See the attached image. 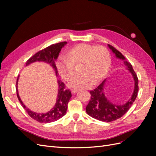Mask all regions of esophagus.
<instances>
[{
  "label": "esophagus",
  "instance_id": "34e87169",
  "mask_svg": "<svg viewBox=\"0 0 156 156\" xmlns=\"http://www.w3.org/2000/svg\"><path fill=\"white\" fill-rule=\"evenodd\" d=\"M77 91H78V90H76V89H73V90H72V92L73 94H76V93L77 92Z\"/></svg>",
  "mask_w": 156,
  "mask_h": 156
}]
</instances>
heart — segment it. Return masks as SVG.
Segmentation results:
<instances>
[{
	"mask_svg": "<svg viewBox=\"0 0 156 156\" xmlns=\"http://www.w3.org/2000/svg\"><path fill=\"white\" fill-rule=\"evenodd\" d=\"M67 57L60 56L56 62V68L61 77L69 81L75 75V67L80 66L79 73L81 75L69 84L72 88H88L104 78L109 70L111 56L103 46L77 44L68 51Z\"/></svg>",
	"mask_w": 156,
	"mask_h": 156,
	"instance_id": "1",
	"label": "heart"
}]
</instances>
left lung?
<instances>
[{
	"mask_svg": "<svg viewBox=\"0 0 156 156\" xmlns=\"http://www.w3.org/2000/svg\"><path fill=\"white\" fill-rule=\"evenodd\" d=\"M108 47L112 51L115 56L119 59L124 60V63L126 69L131 73L134 79V89L131 98L124 104H115L108 100L105 95V85L106 79H105L100 85L94 90L90 91L91 98L88 104L86 107V112L87 114L94 119L102 122H110L119 119L123 116L129 109L133 103L135 101L137 96L139 90L138 78L132 67V65L126 61V58L122 55L120 51L116 49L111 45Z\"/></svg>",
	"mask_w": 156,
	"mask_h": 156,
	"instance_id": "1",
	"label": "left lung"
}]
</instances>
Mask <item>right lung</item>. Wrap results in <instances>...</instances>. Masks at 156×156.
I'll return each instance as SVG.
<instances>
[{
	"mask_svg": "<svg viewBox=\"0 0 156 156\" xmlns=\"http://www.w3.org/2000/svg\"><path fill=\"white\" fill-rule=\"evenodd\" d=\"M66 44V41L60 42V43L51 45L48 47V48L44 49L43 50L38 51L27 61L26 66H29V64L36 62H44L49 64L53 68L56 75L58 76V71L55 64V60L57 59L61 49L64 48V46ZM19 77H20V75H18L16 83L17 98L19 101L21 103L23 108H25V111L32 119L41 122V123H49V122L56 121L65 115L68 108V103L71 97H72V93H71L69 90L65 89V84L60 80H58L57 81L58 90L57 98H56L55 106L49 111L46 113H37L31 111L29 108H28L24 105V103H23L20 96H19L17 90V83Z\"/></svg>",
	"mask_w": 156,
	"mask_h": 156,
	"instance_id": "1",
	"label": "right lung"
}]
</instances>
